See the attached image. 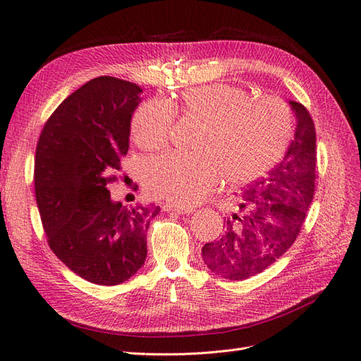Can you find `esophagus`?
Segmentation results:
<instances>
[{"label": "esophagus", "mask_w": 361, "mask_h": 361, "mask_svg": "<svg viewBox=\"0 0 361 361\" xmlns=\"http://www.w3.org/2000/svg\"><path fill=\"white\" fill-rule=\"evenodd\" d=\"M161 207H162V211H166V212H178V214H191L192 212V207L174 206L170 203H164Z\"/></svg>", "instance_id": "1"}]
</instances>
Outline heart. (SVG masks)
Here are the masks:
<instances>
[{
    "mask_svg": "<svg viewBox=\"0 0 361 361\" xmlns=\"http://www.w3.org/2000/svg\"><path fill=\"white\" fill-rule=\"evenodd\" d=\"M174 111L202 125L194 157L152 158L141 170L149 195L188 207L211 194L220 180L241 188L267 174L285 154L293 133L289 106L276 96L255 94L244 87L215 82L191 87L178 102L150 99L130 120V134L146 150L169 145Z\"/></svg>",
    "mask_w": 361,
    "mask_h": 361,
    "instance_id": "obj_1",
    "label": "heart"
}]
</instances>
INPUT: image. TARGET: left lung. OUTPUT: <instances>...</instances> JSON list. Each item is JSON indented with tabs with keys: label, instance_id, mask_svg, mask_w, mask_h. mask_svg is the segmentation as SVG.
<instances>
[{
	"label": "left lung",
	"instance_id": "left-lung-1",
	"mask_svg": "<svg viewBox=\"0 0 361 361\" xmlns=\"http://www.w3.org/2000/svg\"><path fill=\"white\" fill-rule=\"evenodd\" d=\"M290 105L298 123L285 158L244 190L238 212L224 220V233L202 248L207 268L223 279L245 280L271 267L304 224L314 195L316 133L307 108Z\"/></svg>",
	"mask_w": 361,
	"mask_h": 361
}]
</instances>
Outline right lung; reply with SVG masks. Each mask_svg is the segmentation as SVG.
I'll return each instance as SVG.
<instances>
[{
  "label": "right lung",
  "instance_id": "add662e5",
  "mask_svg": "<svg viewBox=\"0 0 361 361\" xmlns=\"http://www.w3.org/2000/svg\"><path fill=\"white\" fill-rule=\"evenodd\" d=\"M140 93L113 76L90 80L49 116L36 147L35 192L48 245L75 274L102 286L143 267L149 223L159 212L114 203L106 188L122 170Z\"/></svg>",
  "mask_w": 361,
  "mask_h": 361
}]
</instances>
